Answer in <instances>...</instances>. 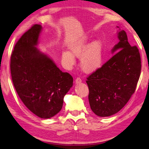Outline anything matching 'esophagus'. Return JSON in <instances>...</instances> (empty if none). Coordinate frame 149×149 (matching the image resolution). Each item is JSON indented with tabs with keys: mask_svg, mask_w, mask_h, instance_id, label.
<instances>
[{
	"mask_svg": "<svg viewBox=\"0 0 149 149\" xmlns=\"http://www.w3.org/2000/svg\"><path fill=\"white\" fill-rule=\"evenodd\" d=\"M81 81H82L81 79V78L79 77H77L75 80V82L76 84H80V83H81Z\"/></svg>",
	"mask_w": 149,
	"mask_h": 149,
	"instance_id": "obj_1",
	"label": "esophagus"
}]
</instances>
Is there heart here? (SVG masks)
Instances as JSON below:
<instances>
[{
  "label": "heart",
  "mask_w": 149,
  "mask_h": 149,
  "mask_svg": "<svg viewBox=\"0 0 149 149\" xmlns=\"http://www.w3.org/2000/svg\"><path fill=\"white\" fill-rule=\"evenodd\" d=\"M70 52L62 53V60L68 67L75 64L74 56L81 58V66L86 73L97 70L103 61V46L100 41H93L88 36L75 40L70 45Z\"/></svg>",
  "instance_id": "obj_1"
}]
</instances>
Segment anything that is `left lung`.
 Wrapping results in <instances>:
<instances>
[{
  "mask_svg": "<svg viewBox=\"0 0 149 149\" xmlns=\"http://www.w3.org/2000/svg\"><path fill=\"white\" fill-rule=\"evenodd\" d=\"M118 37L120 41L112 50V53L117 52L87 78L91 109L100 117L119 112L135 93L140 77L138 48L131 46L123 30Z\"/></svg>",
  "mask_w": 149,
  "mask_h": 149,
  "instance_id": "left-lung-1",
  "label": "left lung"
}]
</instances>
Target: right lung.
Instances as JSON below:
<instances>
[{"label": "right lung", "instance_id": "right-lung-1", "mask_svg": "<svg viewBox=\"0 0 149 149\" xmlns=\"http://www.w3.org/2000/svg\"><path fill=\"white\" fill-rule=\"evenodd\" d=\"M41 30V25L35 24L17 41L11 54L10 72L25 106L38 117L47 119L61 110L73 77L36 47Z\"/></svg>", "mask_w": 149, "mask_h": 149}]
</instances>
